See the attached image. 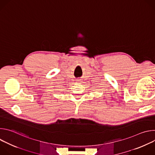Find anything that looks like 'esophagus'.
<instances>
[{"mask_svg":"<svg viewBox=\"0 0 155 155\" xmlns=\"http://www.w3.org/2000/svg\"><path fill=\"white\" fill-rule=\"evenodd\" d=\"M77 81H80V80H77Z\"/></svg>","mask_w":155,"mask_h":155,"instance_id":"esophagus-1","label":"esophagus"}]
</instances>
